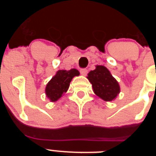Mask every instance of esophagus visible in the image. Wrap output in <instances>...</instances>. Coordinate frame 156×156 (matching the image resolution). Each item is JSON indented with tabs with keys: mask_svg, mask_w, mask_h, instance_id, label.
I'll list each match as a JSON object with an SVG mask.
<instances>
[{
	"mask_svg": "<svg viewBox=\"0 0 156 156\" xmlns=\"http://www.w3.org/2000/svg\"><path fill=\"white\" fill-rule=\"evenodd\" d=\"M87 69H80V73L83 76H86L87 74Z\"/></svg>",
	"mask_w": 156,
	"mask_h": 156,
	"instance_id": "34e87169",
	"label": "esophagus"
}]
</instances>
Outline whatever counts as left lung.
Instances as JSON below:
<instances>
[{
  "label": "left lung",
  "instance_id": "8db88e82",
  "mask_svg": "<svg viewBox=\"0 0 156 156\" xmlns=\"http://www.w3.org/2000/svg\"><path fill=\"white\" fill-rule=\"evenodd\" d=\"M87 78L92 84L95 94L106 101L115 99L119 93V83L105 66H96L94 70L88 73Z\"/></svg>",
  "mask_w": 156,
  "mask_h": 156
}]
</instances>
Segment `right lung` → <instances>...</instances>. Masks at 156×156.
Returning a JSON list of instances; mask_svg holds the SVG:
<instances>
[{"instance_id":"right-lung-1","label":"right lung","mask_w":156,"mask_h":156,"mask_svg":"<svg viewBox=\"0 0 156 156\" xmlns=\"http://www.w3.org/2000/svg\"><path fill=\"white\" fill-rule=\"evenodd\" d=\"M80 72L76 69L70 70H59L51 80L46 87V95L51 101H55L62 97L64 92L67 91L72 79L79 76Z\"/></svg>"}]
</instances>
